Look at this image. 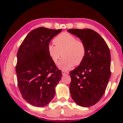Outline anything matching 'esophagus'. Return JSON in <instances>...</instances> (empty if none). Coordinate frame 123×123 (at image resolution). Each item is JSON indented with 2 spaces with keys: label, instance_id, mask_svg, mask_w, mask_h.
<instances>
[{
  "label": "esophagus",
  "instance_id": "obj_1",
  "mask_svg": "<svg viewBox=\"0 0 123 123\" xmlns=\"http://www.w3.org/2000/svg\"><path fill=\"white\" fill-rule=\"evenodd\" d=\"M62 75H68V74H69V72H66V71H63V70H62Z\"/></svg>",
  "mask_w": 123,
  "mask_h": 123
}]
</instances>
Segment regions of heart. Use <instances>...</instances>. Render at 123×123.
<instances>
[{
  "instance_id": "b5f03b06",
  "label": "heart",
  "mask_w": 123,
  "mask_h": 123,
  "mask_svg": "<svg viewBox=\"0 0 123 123\" xmlns=\"http://www.w3.org/2000/svg\"><path fill=\"white\" fill-rule=\"evenodd\" d=\"M55 45L50 44L48 48L49 55L54 63H57L62 56L58 67L62 70H68L73 66H78L84 61L86 48L82 41L68 32H62L54 39Z\"/></svg>"
}]
</instances>
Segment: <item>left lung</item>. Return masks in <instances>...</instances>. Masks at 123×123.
I'll use <instances>...</instances> for the list:
<instances>
[{"mask_svg":"<svg viewBox=\"0 0 123 123\" xmlns=\"http://www.w3.org/2000/svg\"><path fill=\"white\" fill-rule=\"evenodd\" d=\"M85 43L84 61L70 72L71 97L81 107H88L98 102L105 93L111 76V54L105 40L89 29H69Z\"/></svg>","mask_w":123,"mask_h":123,"instance_id":"obj_1","label":"left lung"}]
</instances>
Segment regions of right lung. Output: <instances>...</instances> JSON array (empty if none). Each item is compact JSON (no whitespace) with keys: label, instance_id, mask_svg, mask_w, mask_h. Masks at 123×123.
Masks as SVG:
<instances>
[{"label":"right lung","instance_id":"obj_1","mask_svg":"<svg viewBox=\"0 0 123 123\" xmlns=\"http://www.w3.org/2000/svg\"><path fill=\"white\" fill-rule=\"evenodd\" d=\"M38 28L27 35L18 49L16 72L22 97L33 106L44 107L55 94V87L62 76L49 55L50 41L61 32Z\"/></svg>","mask_w":123,"mask_h":123}]
</instances>
